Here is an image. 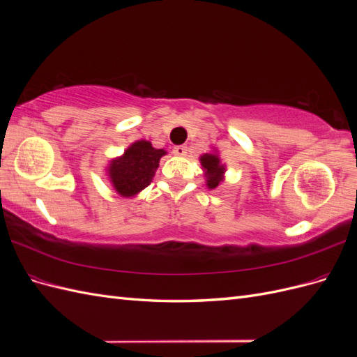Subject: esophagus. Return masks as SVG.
Returning <instances> with one entry per match:
<instances>
[{
    "label": "esophagus",
    "mask_w": 357,
    "mask_h": 357,
    "mask_svg": "<svg viewBox=\"0 0 357 357\" xmlns=\"http://www.w3.org/2000/svg\"><path fill=\"white\" fill-rule=\"evenodd\" d=\"M172 153H174L176 156H186L188 147L186 146H176L174 149H172Z\"/></svg>",
    "instance_id": "1"
}]
</instances>
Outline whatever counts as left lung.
Segmentation results:
<instances>
[{"instance_id":"1","label":"left lung","mask_w":357,"mask_h":357,"mask_svg":"<svg viewBox=\"0 0 357 357\" xmlns=\"http://www.w3.org/2000/svg\"><path fill=\"white\" fill-rule=\"evenodd\" d=\"M201 165L204 168L205 177H207L208 189H215L223 181L225 165L220 162L218 153H204L201 158Z\"/></svg>"}]
</instances>
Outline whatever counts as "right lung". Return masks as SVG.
Wrapping results in <instances>:
<instances>
[{"mask_svg": "<svg viewBox=\"0 0 357 357\" xmlns=\"http://www.w3.org/2000/svg\"><path fill=\"white\" fill-rule=\"evenodd\" d=\"M164 155H167L165 150L155 149L146 139L132 143L121 158L113 159L109 165V177L114 190L125 198L135 197L152 183Z\"/></svg>", "mask_w": 357, "mask_h": 357, "instance_id": "1", "label": "right lung"}]
</instances>
